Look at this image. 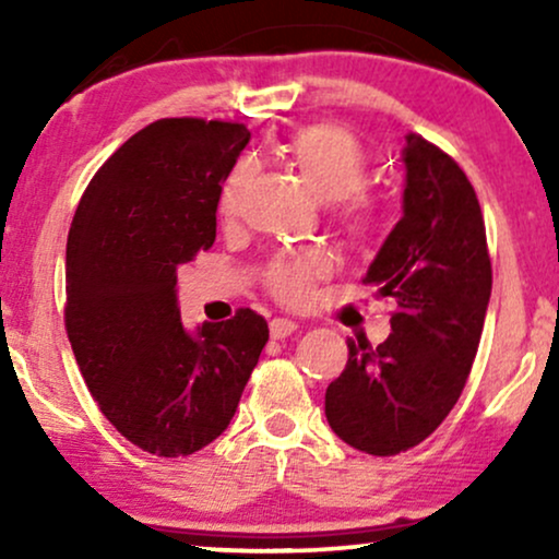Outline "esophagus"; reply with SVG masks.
<instances>
[{
	"instance_id": "1",
	"label": "esophagus",
	"mask_w": 559,
	"mask_h": 559,
	"mask_svg": "<svg viewBox=\"0 0 559 559\" xmlns=\"http://www.w3.org/2000/svg\"><path fill=\"white\" fill-rule=\"evenodd\" d=\"M299 325L294 323V320H286V318H275V320H271V336L273 338H286V336H292L294 331H297Z\"/></svg>"
}]
</instances>
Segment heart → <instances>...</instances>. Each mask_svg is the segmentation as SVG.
I'll return each mask as SVG.
<instances>
[{"label":"heart","mask_w":559,"mask_h":559,"mask_svg":"<svg viewBox=\"0 0 559 559\" xmlns=\"http://www.w3.org/2000/svg\"><path fill=\"white\" fill-rule=\"evenodd\" d=\"M284 159L299 173L307 189L320 202L338 204L344 226L355 234L368 228L370 207L360 191L368 186V157L360 141L338 126H307L292 133L284 146ZM249 186V168L236 165L221 191V215L234 217ZM331 262L323 252L284 254L273 262L271 286L284 301L299 305L310 297L318 278L329 273Z\"/></svg>","instance_id":"b5f03b06"}]
</instances>
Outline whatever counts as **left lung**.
<instances>
[{
  "label": "left lung",
  "instance_id": "8db88e82",
  "mask_svg": "<svg viewBox=\"0 0 559 559\" xmlns=\"http://www.w3.org/2000/svg\"><path fill=\"white\" fill-rule=\"evenodd\" d=\"M402 163V217L362 278L400 312L376 349L346 342L344 373L325 389L333 433L376 457L420 444L457 404L491 297L484 215L463 168L418 133Z\"/></svg>",
  "mask_w": 559,
  "mask_h": 559
}]
</instances>
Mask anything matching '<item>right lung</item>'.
Wrapping results in <instances>:
<instances>
[{
    "instance_id": "obj_1",
    "label": "right lung",
    "mask_w": 559,
    "mask_h": 559,
    "mask_svg": "<svg viewBox=\"0 0 559 559\" xmlns=\"http://www.w3.org/2000/svg\"><path fill=\"white\" fill-rule=\"evenodd\" d=\"M249 131L168 118L131 136L83 191L66 252V329L88 391L128 441L186 457L228 428L267 342L265 318L181 323L178 267L215 241Z\"/></svg>"
}]
</instances>
